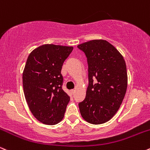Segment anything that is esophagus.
Here are the masks:
<instances>
[{
    "label": "esophagus",
    "instance_id": "obj_1",
    "mask_svg": "<svg viewBox=\"0 0 150 150\" xmlns=\"http://www.w3.org/2000/svg\"><path fill=\"white\" fill-rule=\"evenodd\" d=\"M70 92H71V93L72 95H73V94H74V93H75V90L72 89V90H71V91H70Z\"/></svg>",
    "mask_w": 150,
    "mask_h": 150
}]
</instances>
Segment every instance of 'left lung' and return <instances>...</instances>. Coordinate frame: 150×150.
Wrapping results in <instances>:
<instances>
[{"label": "left lung", "instance_id": "left-lung-1", "mask_svg": "<svg viewBox=\"0 0 150 150\" xmlns=\"http://www.w3.org/2000/svg\"><path fill=\"white\" fill-rule=\"evenodd\" d=\"M88 64L89 86L79 104L81 115L92 124L110 121L119 110L128 86L126 62L119 50L105 40H92L78 45ZM96 79V84L93 79Z\"/></svg>", "mask_w": 150, "mask_h": 150}]
</instances>
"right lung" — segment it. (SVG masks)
Masks as SVG:
<instances>
[{"label": "right lung", "instance_id": "obj_1", "mask_svg": "<svg viewBox=\"0 0 150 150\" xmlns=\"http://www.w3.org/2000/svg\"><path fill=\"white\" fill-rule=\"evenodd\" d=\"M73 47L44 44L28 56L22 74L26 103L37 120L55 125L64 118L70 97L62 88V67Z\"/></svg>", "mask_w": 150, "mask_h": 150}]
</instances>
